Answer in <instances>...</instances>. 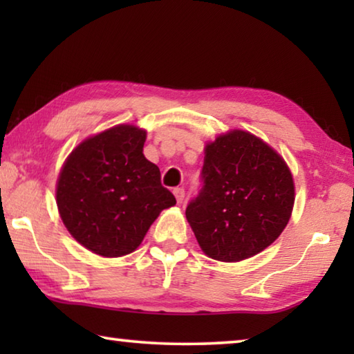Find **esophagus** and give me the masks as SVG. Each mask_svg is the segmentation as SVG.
<instances>
[{"instance_id": "34e87169", "label": "esophagus", "mask_w": 354, "mask_h": 354, "mask_svg": "<svg viewBox=\"0 0 354 354\" xmlns=\"http://www.w3.org/2000/svg\"><path fill=\"white\" fill-rule=\"evenodd\" d=\"M173 194H175V198L178 201V205H181L183 200H184V195H185L184 189L183 187H176L175 190H173Z\"/></svg>"}]
</instances>
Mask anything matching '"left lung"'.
Wrapping results in <instances>:
<instances>
[{
	"label": "left lung",
	"instance_id": "1",
	"mask_svg": "<svg viewBox=\"0 0 354 354\" xmlns=\"http://www.w3.org/2000/svg\"><path fill=\"white\" fill-rule=\"evenodd\" d=\"M203 187L185 217L205 254L239 262L284 231L295 185L284 159L259 137L234 129L205 148Z\"/></svg>",
	"mask_w": 354,
	"mask_h": 354
}]
</instances>
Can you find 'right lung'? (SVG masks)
I'll list each match as a JSON object with an SVG mask.
<instances>
[{"label": "right lung", "mask_w": 354, "mask_h": 354, "mask_svg": "<svg viewBox=\"0 0 354 354\" xmlns=\"http://www.w3.org/2000/svg\"><path fill=\"white\" fill-rule=\"evenodd\" d=\"M147 131L117 124L81 142L59 173L56 203L65 227L104 257L133 253L175 196L143 156Z\"/></svg>", "instance_id": "1"}]
</instances>
